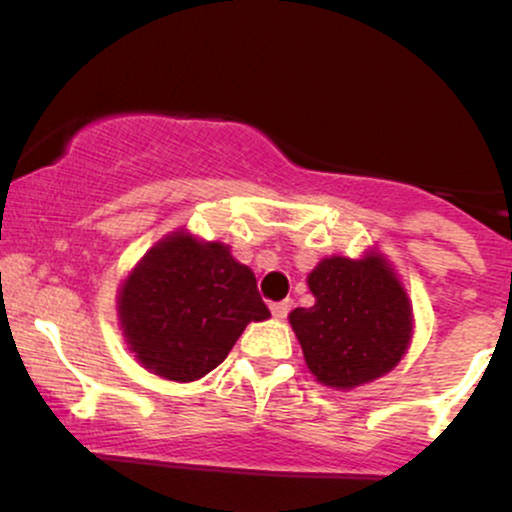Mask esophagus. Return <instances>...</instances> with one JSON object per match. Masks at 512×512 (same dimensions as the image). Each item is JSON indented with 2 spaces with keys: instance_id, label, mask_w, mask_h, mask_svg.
<instances>
[{
  "instance_id": "esophagus-1",
  "label": "esophagus",
  "mask_w": 512,
  "mask_h": 512,
  "mask_svg": "<svg viewBox=\"0 0 512 512\" xmlns=\"http://www.w3.org/2000/svg\"><path fill=\"white\" fill-rule=\"evenodd\" d=\"M291 313V301L286 298V301H279V303H272V315L279 317V320H284V317H289Z\"/></svg>"
}]
</instances>
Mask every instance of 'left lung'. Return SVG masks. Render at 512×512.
I'll return each mask as SVG.
<instances>
[{
	"label": "left lung",
	"instance_id": "left-lung-1",
	"mask_svg": "<svg viewBox=\"0 0 512 512\" xmlns=\"http://www.w3.org/2000/svg\"><path fill=\"white\" fill-rule=\"evenodd\" d=\"M315 305L289 315L320 383L349 390L392 370L411 339L407 293L380 257L322 260L308 276Z\"/></svg>",
	"mask_w": 512,
	"mask_h": 512
}]
</instances>
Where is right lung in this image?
<instances>
[{"instance_id": "right-lung-1", "label": "right lung", "mask_w": 512, "mask_h": 512, "mask_svg": "<svg viewBox=\"0 0 512 512\" xmlns=\"http://www.w3.org/2000/svg\"><path fill=\"white\" fill-rule=\"evenodd\" d=\"M267 317L255 274L226 245L187 233L146 252L120 291L127 344L146 368L178 383L214 370L245 325Z\"/></svg>"}]
</instances>
